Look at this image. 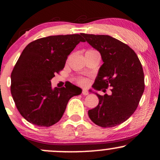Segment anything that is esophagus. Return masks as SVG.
Returning a JSON list of instances; mask_svg holds the SVG:
<instances>
[{"label": "esophagus", "instance_id": "obj_1", "mask_svg": "<svg viewBox=\"0 0 160 160\" xmlns=\"http://www.w3.org/2000/svg\"><path fill=\"white\" fill-rule=\"evenodd\" d=\"M82 94L83 95H89V92H88L87 89H83L82 90Z\"/></svg>", "mask_w": 160, "mask_h": 160}]
</instances>
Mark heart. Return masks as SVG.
<instances>
[{
	"mask_svg": "<svg viewBox=\"0 0 160 160\" xmlns=\"http://www.w3.org/2000/svg\"><path fill=\"white\" fill-rule=\"evenodd\" d=\"M97 52V51L92 50V49H89V50L86 51V52ZM77 82L80 84V85L86 86L88 83H89V80H88V79L84 78H79L77 79Z\"/></svg>",
	"mask_w": 160,
	"mask_h": 160,
	"instance_id": "heart-1",
	"label": "heart"
}]
</instances>
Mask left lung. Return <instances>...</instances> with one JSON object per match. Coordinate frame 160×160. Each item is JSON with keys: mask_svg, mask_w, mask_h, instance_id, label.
<instances>
[{"mask_svg": "<svg viewBox=\"0 0 160 160\" xmlns=\"http://www.w3.org/2000/svg\"><path fill=\"white\" fill-rule=\"evenodd\" d=\"M102 56L92 87L102 90L111 87V95L98 97V104L88 111L89 118L103 128L113 127L127 120L137 109L144 90L142 65L132 49L108 35L81 34Z\"/></svg>", "mask_w": 160, "mask_h": 160, "instance_id": "obj_1", "label": "left lung"}]
</instances>
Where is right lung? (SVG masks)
Segmentation results:
<instances>
[{
    "mask_svg": "<svg viewBox=\"0 0 160 160\" xmlns=\"http://www.w3.org/2000/svg\"><path fill=\"white\" fill-rule=\"evenodd\" d=\"M80 34L55 35L31 42L20 55L11 73L10 91L18 111L28 122L48 127L61 120L71 97L81 89L69 83L52 89L50 80L64 68L68 55L80 42Z\"/></svg>",
    "mask_w": 160,
    "mask_h": 160,
    "instance_id": "add662e5",
    "label": "right lung"
}]
</instances>
